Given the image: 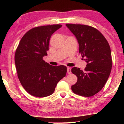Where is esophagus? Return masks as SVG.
<instances>
[{"mask_svg": "<svg viewBox=\"0 0 124 124\" xmlns=\"http://www.w3.org/2000/svg\"><path fill=\"white\" fill-rule=\"evenodd\" d=\"M67 73L68 74H70L71 73V68L70 67H68L67 68Z\"/></svg>", "mask_w": 124, "mask_h": 124, "instance_id": "1", "label": "esophagus"}]
</instances>
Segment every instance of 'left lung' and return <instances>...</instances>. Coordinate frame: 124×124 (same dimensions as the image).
Here are the masks:
<instances>
[{
	"label": "left lung",
	"instance_id": "obj_1",
	"mask_svg": "<svg viewBox=\"0 0 124 124\" xmlns=\"http://www.w3.org/2000/svg\"><path fill=\"white\" fill-rule=\"evenodd\" d=\"M66 26L77 38L79 52L87 62L85 70L77 67L72 69L77 81L71 89L79 95L93 96L103 89L111 73L112 60L109 43L93 27L73 23Z\"/></svg>",
	"mask_w": 124,
	"mask_h": 124
}]
</instances>
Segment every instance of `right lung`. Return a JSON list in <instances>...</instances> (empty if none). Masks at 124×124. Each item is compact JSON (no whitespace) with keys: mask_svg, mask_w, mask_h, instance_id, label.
<instances>
[{"mask_svg":"<svg viewBox=\"0 0 124 124\" xmlns=\"http://www.w3.org/2000/svg\"><path fill=\"white\" fill-rule=\"evenodd\" d=\"M62 26L52 25L31 29L23 37L16 49L15 62L18 79L25 90L34 96L51 95L67 73L65 66H52L43 60L47 55L51 37Z\"/></svg>","mask_w":124,"mask_h":124,"instance_id":"obj_1","label":"right lung"}]
</instances>
